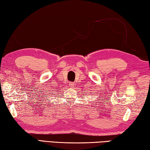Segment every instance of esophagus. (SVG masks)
<instances>
[{"instance_id": "34e87169", "label": "esophagus", "mask_w": 150, "mask_h": 150, "mask_svg": "<svg viewBox=\"0 0 150 150\" xmlns=\"http://www.w3.org/2000/svg\"><path fill=\"white\" fill-rule=\"evenodd\" d=\"M69 87H73V85H74V83H72V82H70V83H69Z\"/></svg>"}]
</instances>
